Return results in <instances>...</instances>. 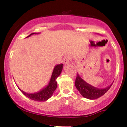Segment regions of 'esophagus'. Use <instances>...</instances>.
Instances as JSON below:
<instances>
[{"mask_svg": "<svg viewBox=\"0 0 127 127\" xmlns=\"http://www.w3.org/2000/svg\"><path fill=\"white\" fill-rule=\"evenodd\" d=\"M70 59L69 57H65L63 60L64 63L65 64H67L70 63Z\"/></svg>", "mask_w": 127, "mask_h": 127, "instance_id": "esophagus-1", "label": "esophagus"}]
</instances>
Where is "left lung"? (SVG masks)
I'll return each instance as SVG.
<instances>
[{
  "label": "left lung",
  "mask_w": 127,
  "mask_h": 127,
  "mask_svg": "<svg viewBox=\"0 0 127 127\" xmlns=\"http://www.w3.org/2000/svg\"><path fill=\"white\" fill-rule=\"evenodd\" d=\"M113 82L106 88L102 89L97 88L86 82L84 79L81 78L79 75L78 74L76 78L75 84L76 88L79 91L80 94L83 97L90 100H95L104 95L111 87Z\"/></svg>",
  "instance_id": "1"
}]
</instances>
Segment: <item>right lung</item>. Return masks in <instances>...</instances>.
I'll use <instances>...</instances> for the list:
<instances>
[{
  "instance_id": "1",
  "label": "right lung",
  "mask_w": 127,
  "mask_h": 127,
  "mask_svg": "<svg viewBox=\"0 0 127 127\" xmlns=\"http://www.w3.org/2000/svg\"><path fill=\"white\" fill-rule=\"evenodd\" d=\"M39 33H33L30 34V35H29L27 37H30L32 34H39ZM63 67V64H60L55 65L53 70V72H52L51 77L50 81H49L48 84L38 92H36V93H27L21 90L19 87H18V88L24 95H25L26 97H27L31 100L37 101H46L51 97L54 92L56 90L57 87V82L56 79L62 73Z\"/></svg>"
}]
</instances>
